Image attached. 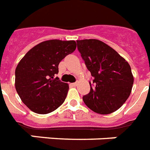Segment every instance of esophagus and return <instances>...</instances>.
I'll use <instances>...</instances> for the list:
<instances>
[{"mask_svg":"<svg viewBox=\"0 0 150 150\" xmlns=\"http://www.w3.org/2000/svg\"><path fill=\"white\" fill-rule=\"evenodd\" d=\"M70 85H71L72 87H76V85H77V83H76V82L73 83H71Z\"/></svg>","mask_w":150,"mask_h":150,"instance_id":"34e87169","label":"esophagus"}]
</instances>
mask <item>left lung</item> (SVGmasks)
<instances>
[{
    "instance_id": "8db88e82",
    "label": "left lung",
    "mask_w": 150,
    "mask_h": 150,
    "mask_svg": "<svg viewBox=\"0 0 150 150\" xmlns=\"http://www.w3.org/2000/svg\"><path fill=\"white\" fill-rule=\"evenodd\" d=\"M77 49L91 72L89 94L85 105L96 113L111 114L130 95L134 78L130 66L115 50L98 39L77 40Z\"/></svg>"
}]
</instances>
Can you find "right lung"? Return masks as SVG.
I'll return each mask as SVG.
<instances>
[{"label": "right lung", "mask_w": 150, "mask_h": 150, "mask_svg": "<svg viewBox=\"0 0 150 150\" xmlns=\"http://www.w3.org/2000/svg\"><path fill=\"white\" fill-rule=\"evenodd\" d=\"M76 47L74 40H48L31 49L19 62L15 69V88L31 111L45 115L64 102L69 86L55 76L60 61Z\"/></svg>", "instance_id": "right-lung-1"}]
</instances>
